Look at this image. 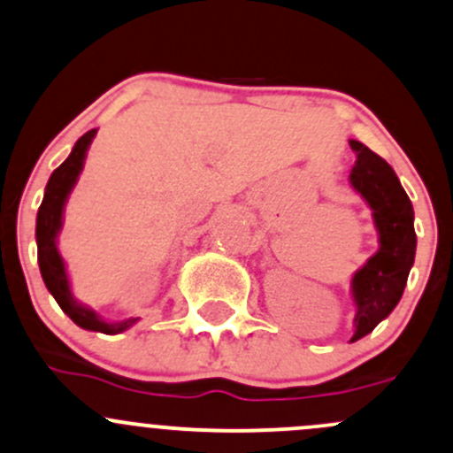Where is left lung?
Segmentation results:
<instances>
[{"label": "left lung", "mask_w": 453, "mask_h": 453, "mask_svg": "<svg viewBox=\"0 0 453 453\" xmlns=\"http://www.w3.org/2000/svg\"><path fill=\"white\" fill-rule=\"evenodd\" d=\"M349 147L356 151L349 182L373 211L380 241V250L351 278L356 303L354 342L373 332L402 299L415 263L417 234L412 203L390 165L360 141H349Z\"/></svg>", "instance_id": "obj_1"}]
</instances>
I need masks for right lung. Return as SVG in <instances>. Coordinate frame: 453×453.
<instances>
[{"mask_svg":"<svg viewBox=\"0 0 453 453\" xmlns=\"http://www.w3.org/2000/svg\"><path fill=\"white\" fill-rule=\"evenodd\" d=\"M97 130H88L87 134L80 136L78 142L71 150L69 158L65 160L58 169L51 173L50 182L45 187V197H42L41 208L36 214V247H38V266H41L42 282L47 290L54 295L58 306L75 326L84 327V330L102 332V334H121L123 330L134 326L139 317L123 319V321H104L97 312L90 311L88 306L80 303L71 293L69 275H66L65 260L60 256L58 241L60 227H63V212L69 193L73 190L78 175L82 173L84 158H87L88 145L93 142Z\"/></svg>","mask_w":453,"mask_h":453,"instance_id":"add662e5","label":"right lung"}]
</instances>
